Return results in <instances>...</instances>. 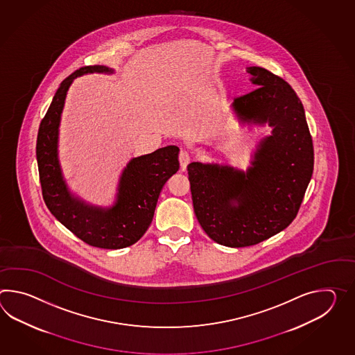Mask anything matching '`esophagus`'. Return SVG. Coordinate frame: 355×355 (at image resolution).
<instances>
[{
  "label": "esophagus",
  "instance_id": "34e87169",
  "mask_svg": "<svg viewBox=\"0 0 355 355\" xmlns=\"http://www.w3.org/2000/svg\"><path fill=\"white\" fill-rule=\"evenodd\" d=\"M178 159H180L182 169H186V166H189V163L191 162V155L187 150H181Z\"/></svg>",
  "mask_w": 355,
  "mask_h": 355
}]
</instances>
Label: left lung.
<instances>
[{"instance_id":"obj_1","label":"left lung","mask_w":355,"mask_h":355,"mask_svg":"<svg viewBox=\"0 0 355 355\" xmlns=\"http://www.w3.org/2000/svg\"><path fill=\"white\" fill-rule=\"evenodd\" d=\"M257 89L230 108L241 125L271 127L245 171L193 162L187 166L197 220L214 242L232 248L260 243L297 216L313 173V144L292 87L262 67H247Z\"/></svg>"}]
</instances>
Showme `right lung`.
<instances>
[{"label": "right lung", "instance_id": "obj_1", "mask_svg": "<svg viewBox=\"0 0 355 355\" xmlns=\"http://www.w3.org/2000/svg\"><path fill=\"white\" fill-rule=\"evenodd\" d=\"M94 72L110 75L114 70L102 64L81 67L57 89L40 122L37 162L43 198L55 219L87 245L119 250L136 243L149 228L163 186L180 169V149L169 145L131 159L119 175L116 198L110 206L93 205L73 195L58 158L61 116L72 81Z\"/></svg>", "mask_w": 355, "mask_h": 355}]
</instances>
